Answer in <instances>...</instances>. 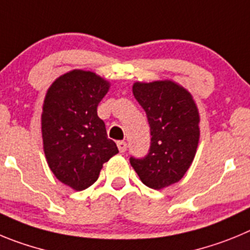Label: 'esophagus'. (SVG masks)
Listing matches in <instances>:
<instances>
[{
  "label": "esophagus",
  "instance_id": "esophagus-1",
  "mask_svg": "<svg viewBox=\"0 0 250 250\" xmlns=\"http://www.w3.org/2000/svg\"><path fill=\"white\" fill-rule=\"evenodd\" d=\"M117 147H118L121 153H125L127 150V143L125 141H118L117 142Z\"/></svg>",
  "mask_w": 250,
  "mask_h": 250
}]
</instances>
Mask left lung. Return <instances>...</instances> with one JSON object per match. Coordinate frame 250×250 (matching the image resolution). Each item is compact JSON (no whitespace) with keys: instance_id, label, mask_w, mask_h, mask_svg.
<instances>
[{"instance_id":"8db88e82","label":"left lung","mask_w":250,"mask_h":250,"mask_svg":"<svg viewBox=\"0 0 250 250\" xmlns=\"http://www.w3.org/2000/svg\"><path fill=\"white\" fill-rule=\"evenodd\" d=\"M134 98L146 111L150 148L145 158L130 157V166L143 183L163 189L183 178L199 143V112L192 94L169 80L136 82Z\"/></svg>"}]
</instances>
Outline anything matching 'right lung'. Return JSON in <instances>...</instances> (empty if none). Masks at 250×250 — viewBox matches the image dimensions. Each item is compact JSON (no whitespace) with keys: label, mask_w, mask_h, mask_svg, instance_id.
<instances>
[{"label":"right lung","mask_w":250,"mask_h":250,"mask_svg":"<svg viewBox=\"0 0 250 250\" xmlns=\"http://www.w3.org/2000/svg\"><path fill=\"white\" fill-rule=\"evenodd\" d=\"M109 86L94 72L73 69L47 89L41 116L43 152L56 178L72 189L91 187L103 163L118 153L97 114Z\"/></svg>","instance_id":"1"}]
</instances>
